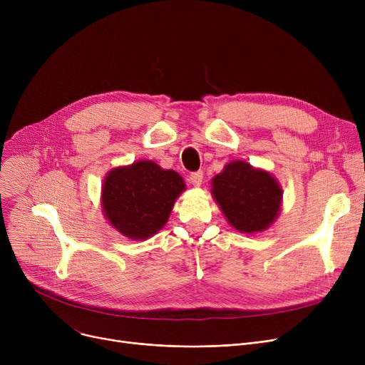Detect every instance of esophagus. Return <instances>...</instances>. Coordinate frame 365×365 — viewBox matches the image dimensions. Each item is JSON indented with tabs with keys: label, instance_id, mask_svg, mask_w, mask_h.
I'll return each instance as SVG.
<instances>
[{
	"label": "esophagus",
	"instance_id": "esophagus-1",
	"mask_svg": "<svg viewBox=\"0 0 365 365\" xmlns=\"http://www.w3.org/2000/svg\"><path fill=\"white\" fill-rule=\"evenodd\" d=\"M202 178H204L202 171H194V173H190V175H189V182L192 183L194 186H200L202 183Z\"/></svg>",
	"mask_w": 365,
	"mask_h": 365
}]
</instances>
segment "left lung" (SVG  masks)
Here are the masks:
<instances>
[{
    "label": "left lung",
    "mask_w": 365,
    "mask_h": 365,
    "mask_svg": "<svg viewBox=\"0 0 365 365\" xmlns=\"http://www.w3.org/2000/svg\"><path fill=\"white\" fill-rule=\"evenodd\" d=\"M213 195L240 232H260L278 216L282 189L269 173L234 161L213 179Z\"/></svg>",
    "instance_id": "8db88e82"
}]
</instances>
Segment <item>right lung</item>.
<instances>
[{"label":"right lung","instance_id":"1","mask_svg":"<svg viewBox=\"0 0 365 365\" xmlns=\"http://www.w3.org/2000/svg\"><path fill=\"white\" fill-rule=\"evenodd\" d=\"M182 178L152 161L118 167L102 187L103 212L110 225L131 240H146L165 225L179 194Z\"/></svg>","mask_w":365,"mask_h":365}]
</instances>
